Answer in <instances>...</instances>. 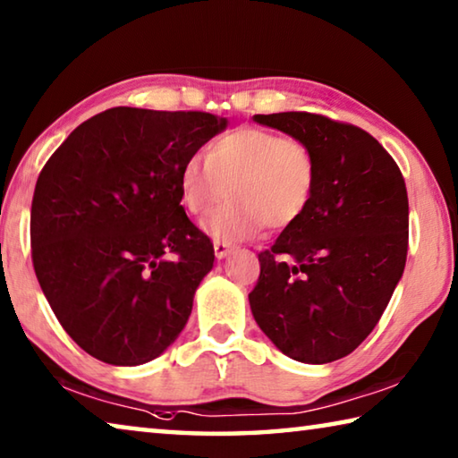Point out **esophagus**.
I'll list each match as a JSON object with an SVG mask.
<instances>
[{
	"mask_svg": "<svg viewBox=\"0 0 458 458\" xmlns=\"http://www.w3.org/2000/svg\"><path fill=\"white\" fill-rule=\"evenodd\" d=\"M230 250H232L230 242H224V240H216V242H214V254H216V259H218V260L226 259Z\"/></svg>",
	"mask_w": 458,
	"mask_h": 458,
	"instance_id": "obj_1",
	"label": "esophagus"
}]
</instances>
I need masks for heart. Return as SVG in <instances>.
Returning <instances> with one entry per match:
<instances>
[{"mask_svg": "<svg viewBox=\"0 0 458 458\" xmlns=\"http://www.w3.org/2000/svg\"><path fill=\"white\" fill-rule=\"evenodd\" d=\"M317 185L311 147L265 129H236L208 151L206 165L190 159L180 174V198L193 216H208L228 196L230 206L208 222L214 238L234 242L265 226L286 228L303 218Z\"/></svg>", "mask_w": 458, "mask_h": 458, "instance_id": "1", "label": "heart"}]
</instances>
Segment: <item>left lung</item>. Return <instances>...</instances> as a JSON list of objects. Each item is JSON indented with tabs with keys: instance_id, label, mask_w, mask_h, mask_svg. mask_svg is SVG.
I'll return each mask as SVG.
<instances>
[{
	"instance_id": "8db88e82",
	"label": "left lung",
	"mask_w": 458,
	"mask_h": 458,
	"mask_svg": "<svg viewBox=\"0 0 458 458\" xmlns=\"http://www.w3.org/2000/svg\"><path fill=\"white\" fill-rule=\"evenodd\" d=\"M254 121L311 147L317 185L303 218L259 254L260 276L248 294L252 315L291 360H341L376 327L404 273V177L360 127L313 113Z\"/></svg>"
}]
</instances>
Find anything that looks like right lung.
<instances>
[{"mask_svg":"<svg viewBox=\"0 0 458 458\" xmlns=\"http://www.w3.org/2000/svg\"><path fill=\"white\" fill-rule=\"evenodd\" d=\"M228 121L114 106L54 151L32 199V262L76 345L111 366L159 358L190 319L214 246L190 222L182 167Z\"/></svg>","mask_w":458,"mask_h":458,"instance_id":"right-lung-1","label":"right lung"}]
</instances>
